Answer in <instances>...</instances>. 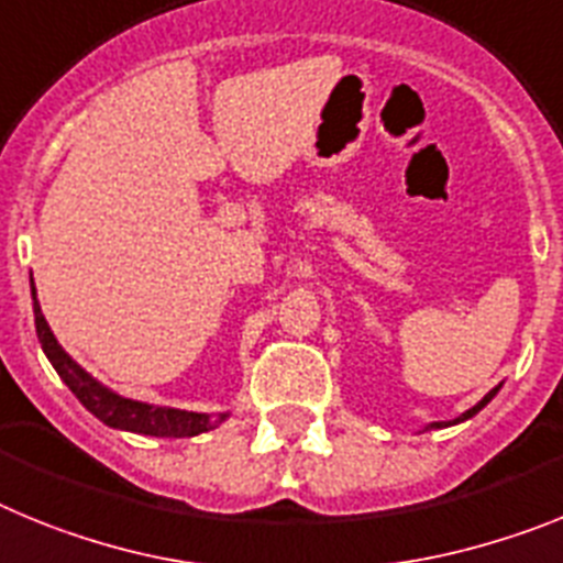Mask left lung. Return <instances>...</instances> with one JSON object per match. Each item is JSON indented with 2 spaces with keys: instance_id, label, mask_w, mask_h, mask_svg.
<instances>
[{
  "instance_id": "obj_1",
  "label": "left lung",
  "mask_w": 563,
  "mask_h": 563,
  "mask_svg": "<svg viewBox=\"0 0 563 563\" xmlns=\"http://www.w3.org/2000/svg\"><path fill=\"white\" fill-rule=\"evenodd\" d=\"M498 388H501V385H498ZM498 388H493V390H490V394H487V397H485V399H482V402H476V405H473V408H471V410H464L462 417H459V419H453V422H448V424H456V422H464V419H471V417H476L478 410L485 408V405H487V402H490V399H493V397H496V394H498ZM448 424H444V422H433V424H430V428H448Z\"/></svg>"
}]
</instances>
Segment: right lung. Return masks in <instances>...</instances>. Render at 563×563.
I'll return each mask as SVG.
<instances>
[{
  "label": "right lung",
  "instance_id": "obj_1",
  "mask_svg": "<svg viewBox=\"0 0 563 563\" xmlns=\"http://www.w3.org/2000/svg\"><path fill=\"white\" fill-rule=\"evenodd\" d=\"M33 291V317H36V334L42 342V351L47 354L56 374L65 379L67 388L76 394V399L90 410L92 417L101 419L110 428L130 430V433H141V437H161V439H184L198 437L207 430L218 428L229 413H195V410H178V408H158V405H146L139 399L119 397L115 390L104 388L96 383L81 365L67 354L58 340L53 336L51 325H47L42 306L36 300V286Z\"/></svg>",
  "mask_w": 563,
  "mask_h": 563
}]
</instances>
